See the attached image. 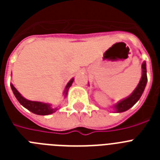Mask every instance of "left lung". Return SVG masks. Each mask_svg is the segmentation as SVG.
Instances as JSON below:
<instances>
[{"instance_id": "obj_1", "label": "left lung", "mask_w": 160, "mask_h": 160, "mask_svg": "<svg viewBox=\"0 0 160 160\" xmlns=\"http://www.w3.org/2000/svg\"><path fill=\"white\" fill-rule=\"evenodd\" d=\"M147 82H148V77H147L146 62H143L142 64V77H141L140 81L138 82V86L128 97L120 100L116 104H114L113 107L114 108L115 111L117 113L124 112V111H128L135 105L142 96L144 89L146 87Z\"/></svg>"}]
</instances>
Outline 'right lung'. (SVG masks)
<instances>
[{"label": "right lung", "mask_w": 160, "mask_h": 160, "mask_svg": "<svg viewBox=\"0 0 160 160\" xmlns=\"http://www.w3.org/2000/svg\"><path fill=\"white\" fill-rule=\"evenodd\" d=\"M73 80H74V78L70 79L69 82L66 86L64 93H63L65 98L67 95L68 90H69V88L71 87L72 83L73 82ZM10 87L14 95H15L16 98L18 99V101L20 102V104L23 106L27 110H29V111L33 113V114H38V115H48V114H53V112H55L58 110L57 108H53L51 104H49V103H45L42 102L30 101V100L26 99L18 92V90L13 87V85L10 84Z\"/></svg>", "instance_id": "obj_1"}]
</instances>
